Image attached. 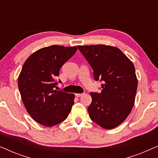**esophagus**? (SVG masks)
Instances as JSON below:
<instances>
[{
    "mask_svg": "<svg viewBox=\"0 0 158 158\" xmlns=\"http://www.w3.org/2000/svg\"><path fill=\"white\" fill-rule=\"evenodd\" d=\"M83 95V94H75V96L76 97H81Z\"/></svg>",
    "mask_w": 158,
    "mask_h": 158,
    "instance_id": "esophagus-1",
    "label": "esophagus"
}]
</instances>
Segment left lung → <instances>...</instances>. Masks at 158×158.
<instances>
[{
	"label": "left lung",
	"mask_w": 158,
	"mask_h": 158,
	"mask_svg": "<svg viewBox=\"0 0 158 158\" xmlns=\"http://www.w3.org/2000/svg\"><path fill=\"white\" fill-rule=\"evenodd\" d=\"M90 64L95 81L100 80L102 90L90 93L88 108L93 122L104 129L118 127L126 119L135 104L137 78L135 66L117 47L104 44L78 46Z\"/></svg>",
	"instance_id": "left-lung-1"
}]
</instances>
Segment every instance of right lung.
<instances>
[{"mask_svg":"<svg viewBox=\"0 0 158 158\" xmlns=\"http://www.w3.org/2000/svg\"><path fill=\"white\" fill-rule=\"evenodd\" d=\"M77 49V47L59 45L44 47L30 55L23 64L18 78L19 89L27 112L39 124L53 127L70 114L74 94L55 90V78Z\"/></svg>","mask_w":158,"mask_h":158,"instance_id":"1","label":"right lung"}]
</instances>
